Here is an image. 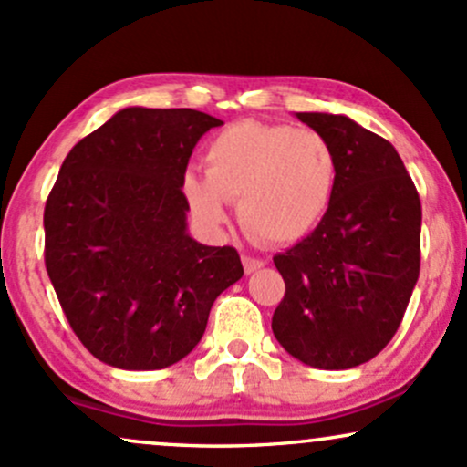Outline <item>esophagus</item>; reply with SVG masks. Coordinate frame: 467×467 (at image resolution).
Segmentation results:
<instances>
[{"instance_id":"1","label":"esophagus","mask_w":467,"mask_h":467,"mask_svg":"<svg viewBox=\"0 0 467 467\" xmlns=\"http://www.w3.org/2000/svg\"><path fill=\"white\" fill-rule=\"evenodd\" d=\"M241 261H244V270L248 272V275H252V272H256V270H261V267L265 265L261 259H254V256H248V254L241 256Z\"/></svg>"}]
</instances>
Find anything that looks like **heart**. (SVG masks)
Returning a JSON list of instances; mask_svg holds the SVG:
<instances>
[{
    "mask_svg": "<svg viewBox=\"0 0 467 467\" xmlns=\"http://www.w3.org/2000/svg\"><path fill=\"white\" fill-rule=\"evenodd\" d=\"M206 175L186 173L184 195L208 226L228 219V202L252 237L294 244L318 226L336 189V155L314 130L241 120L206 147Z\"/></svg>",
    "mask_w": 467,
    "mask_h": 467,
    "instance_id": "heart-1",
    "label": "heart"
}]
</instances>
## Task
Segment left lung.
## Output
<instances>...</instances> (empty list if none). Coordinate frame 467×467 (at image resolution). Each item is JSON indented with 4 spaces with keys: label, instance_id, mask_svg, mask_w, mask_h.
Here are the masks:
<instances>
[{
    "label": "left lung",
    "instance_id": "obj_1",
    "mask_svg": "<svg viewBox=\"0 0 467 467\" xmlns=\"http://www.w3.org/2000/svg\"><path fill=\"white\" fill-rule=\"evenodd\" d=\"M336 155V189L314 233L275 256L285 296L272 331L289 356L342 371L395 336L420 276L421 202L389 140L347 116L296 114Z\"/></svg>",
    "mask_w": 467,
    "mask_h": 467
}]
</instances>
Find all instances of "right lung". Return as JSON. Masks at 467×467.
Masks as SVG:
<instances>
[{
  "label": "right lung",
  "mask_w": 467,
  "mask_h": 467,
  "mask_svg": "<svg viewBox=\"0 0 467 467\" xmlns=\"http://www.w3.org/2000/svg\"><path fill=\"white\" fill-rule=\"evenodd\" d=\"M219 125L195 109L127 107L63 160L44 211L46 270L72 331L109 367L180 362L244 276L237 250L186 233V166Z\"/></svg>",
  "instance_id": "1"
}]
</instances>
